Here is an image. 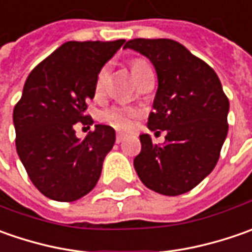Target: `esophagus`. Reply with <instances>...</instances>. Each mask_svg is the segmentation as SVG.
Here are the masks:
<instances>
[{"label": "esophagus", "instance_id": "34e87169", "mask_svg": "<svg viewBox=\"0 0 252 252\" xmlns=\"http://www.w3.org/2000/svg\"><path fill=\"white\" fill-rule=\"evenodd\" d=\"M125 139H126L125 134H122V133H118V134H116V143H121V141H123Z\"/></svg>", "mask_w": 252, "mask_h": 252}]
</instances>
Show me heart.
<instances>
[{"label": "heart", "mask_w": 252, "mask_h": 252, "mask_svg": "<svg viewBox=\"0 0 252 252\" xmlns=\"http://www.w3.org/2000/svg\"><path fill=\"white\" fill-rule=\"evenodd\" d=\"M131 70H133L134 77L137 78L141 73H144L147 70H151V68L147 62H144L141 59H134L133 63H131ZM106 73H108V67H102L98 77H96V84H95V91L96 92H99L102 90L103 83H105V78H106ZM134 116H136V111L134 109L123 108V106H115V108H111V109L103 112L102 119L106 123H109L111 126H113L115 129L126 130V129L130 127L131 119Z\"/></svg>", "instance_id": "b5f03b06"}]
</instances>
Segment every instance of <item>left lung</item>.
<instances>
[{
  "instance_id": "left-lung-1",
  "label": "left lung",
  "mask_w": 252,
  "mask_h": 252,
  "mask_svg": "<svg viewBox=\"0 0 252 252\" xmlns=\"http://www.w3.org/2000/svg\"><path fill=\"white\" fill-rule=\"evenodd\" d=\"M125 49L143 54L154 65L158 88L147 126L167 131L158 146L150 134H140L134 169L151 190L182 195L218 164L228 130L227 96L213 68L175 40L133 39Z\"/></svg>"
}]
</instances>
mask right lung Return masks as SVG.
I'll use <instances>...</instances> for the list:
<instances>
[{"label": "right lung", "mask_w": 252, "mask_h": 252, "mask_svg": "<svg viewBox=\"0 0 252 252\" xmlns=\"http://www.w3.org/2000/svg\"><path fill=\"white\" fill-rule=\"evenodd\" d=\"M125 40L67 42L36 65L14 108L16 151L36 188L59 202H73L95 188L116 134L95 125L84 140L74 125H92L87 102L101 68Z\"/></svg>", "instance_id": "obj_1"}]
</instances>
